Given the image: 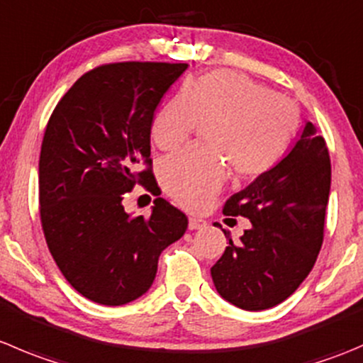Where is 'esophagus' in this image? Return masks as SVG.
<instances>
[{
  "mask_svg": "<svg viewBox=\"0 0 363 363\" xmlns=\"http://www.w3.org/2000/svg\"><path fill=\"white\" fill-rule=\"evenodd\" d=\"M203 227H206V221L200 220V218L189 216V220H188V228H189V230H199V228H203Z\"/></svg>",
  "mask_w": 363,
  "mask_h": 363,
  "instance_id": "34e87169",
  "label": "esophagus"
}]
</instances>
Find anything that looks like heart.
I'll list each match as a JSON object with an SVG mask.
<instances>
[{
  "label": "heart",
  "instance_id": "obj_1",
  "mask_svg": "<svg viewBox=\"0 0 363 363\" xmlns=\"http://www.w3.org/2000/svg\"><path fill=\"white\" fill-rule=\"evenodd\" d=\"M199 124H211V150H181L163 160L164 193L188 209H202L225 181V163L238 179H257L286 156L300 125V111L287 97L273 94L230 70H214L182 86L152 121L150 138L161 150H174Z\"/></svg>",
  "mask_w": 363,
  "mask_h": 363
}]
</instances>
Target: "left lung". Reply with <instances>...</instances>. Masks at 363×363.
Masks as SVG:
<instances>
[{
    "label": "left lung",
    "instance_id": "8db88e82",
    "mask_svg": "<svg viewBox=\"0 0 363 363\" xmlns=\"http://www.w3.org/2000/svg\"><path fill=\"white\" fill-rule=\"evenodd\" d=\"M330 184L326 142L305 122L289 154L225 202L223 214L248 218L252 227L239 242L228 238L211 267L223 300L242 311H266L300 287L321 250Z\"/></svg>",
    "mask_w": 363,
    "mask_h": 363
}]
</instances>
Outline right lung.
I'll use <instances>...</instances> for the list:
<instances>
[{"label":"right lung","mask_w":363,"mask_h":363,"mask_svg":"<svg viewBox=\"0 0 363 363\" xmlns=\"http://www.w3.org/2000/svg\"><path fill=\"white\" fill-rule=\"evenodd\" d=\"M186 69L101 65L70 86L48 122L38 161L45 242L67 282L96 303L118 307L143 296L161 252L188 228L186 214L164 199L154 200L149 218L122 206L135 184L157 186L150 170L154 111Z\"/></svg>","instance_id":"right-lung-1"}]
</instances>
